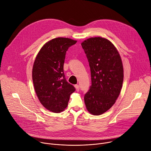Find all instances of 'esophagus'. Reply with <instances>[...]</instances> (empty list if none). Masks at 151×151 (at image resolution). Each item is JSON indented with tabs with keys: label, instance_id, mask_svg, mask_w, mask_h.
<instances>
[{
	"label": "esophagus",
	"instance_id": "34e87169",
	"mask_svg": "<svg viewBox=\"0 0 151 151\" xmlns=\"http://www.w3.org/2000/svg\"><path fill=\"white\" fill-rule=\"evenodd\" d=\"M75 88H76V91H79V89H80V88H79V86L78 85H75Z\"/></svg>",
	"mask_w": 151,
	"mask_h": 151
}]
</instances>
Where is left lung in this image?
Returning a JSON list of instances; mask_svg holds the SVG:
<instances>
[{
    "instance_id": "obj_1",
    "label": "left lung",
    "mask_w": 151,
    "mask_h": 151,
    "mask_svg": "<svg viewBox=\"0 0 151 151\" xmlns=\"http://www.w3.org/2000/svg\"><path fill=\"white\" fill-rule=\"evenodd\" d=\"M88 59L91 86L84 96L86 109L99 115L109 109L118 98L123 82V68L117 49L108 40L91 37L82 43Z\"/></svg>"
}]
</instances>
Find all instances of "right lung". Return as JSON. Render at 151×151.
Segmentation results:
<instances>
[{
	"mask_svg": "<svg viewBox=\"0 0 151 151\" xmlns=\"http://www.w3.org/2000/svg\"><path fill=\"white\" fill-rule=\"evenodd\" d=\"M77 41L58 37L46 43L39 52L32 68V81L42 105L53 112L67 107L70 95L76 91L63 72L66 51Z\"/></svg>",
	"mask_w": 151,
	"mask_h": 151,
	"instance_id": "add662e5",
	"label": "right lung"
}]
</instances>
